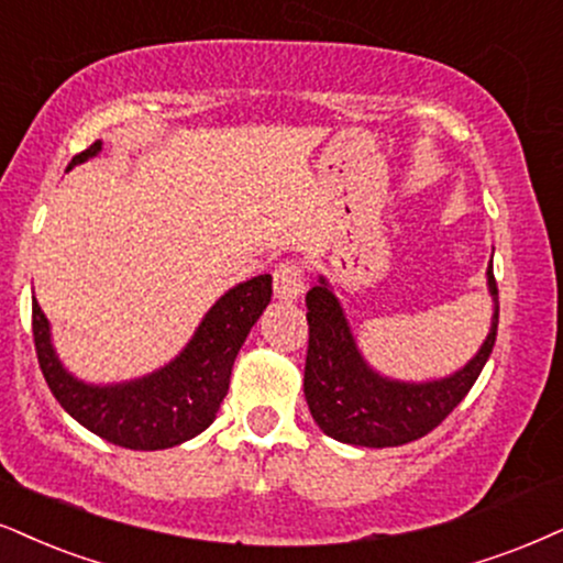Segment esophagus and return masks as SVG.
I'll use <instances>...</instances> for the list:
<instances>
[{
  "label": "esophagus",
  "mask_w": 563,
  "mask_h": 563,
  "mask_svg": "<svg viewBox=\"0 0 563 563\" xmlns=\"http://www.w3.org/2000/svg\"><path fill=\"white\" fill-rule=\"evenodd\" d=\"M305 289V274L300 263H282L274 271V297L282 302H292L302 295Z\"/></svg>",
  "instance_id": "esophagus-1"
}]
</instances>
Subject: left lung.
<instances>
[{
	"label": "left lung",
	"instance_id": "left-lung-1",
	"mask_svg": "<svg viewBox=\"0 0 563 563\" xmlns=\"http://www.w3.org/2000/svg\"><path fill=\"white\" fill-rule=\"evenodd\" d=\"M490 295V329L481 350L460 371L433 380H399L378 373L360 352L342 302L325 276L305 297L308 305V357L305 399L316 426L331 439L352 446L386 449L418 441L441 426L467 397L496 344L498 289L494 266L485 271Z\"/></svg>",
	"mask_w": 563,
	"mask_h": 563
}]
</instances>
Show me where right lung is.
<instances>
[{"instance_id": "obj_1", "label": "right lung", "mask_w": 563, "mask_h": 563, "mask_svg": "<svg viewBox=\"0 0 563 563\" xmlns=\"http://www.w3.org/2000/svg\"><path fill=\"white\" fill-rule=\"evenodd\" d=\"M101 145L96 141L67 169L99 156ZM268 302V274L240 282L208 308L177 357L154 373L117 384H88L67 371L54 350L52 325L38 302H33V342L48 388L82 428L122 449H172L196 439L217 420L234 357Z\"/></svg>"}]
</instances>
